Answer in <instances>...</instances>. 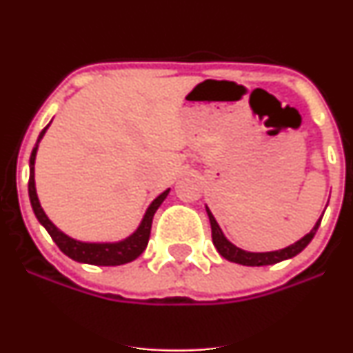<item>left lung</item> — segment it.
Segmentation results:
<instances>
[{
    "mask_svg": "<svg viewBox=\"0 0 353 353\" xmlns=\"http://www.w3.org/2000/svg\"><path fill=\"white\" fill-rule=\"evenodd\" d=\"M205 210H208V216L210 221V229H212V242H214V245H216L217 252L230 262H236V264H241V265H250V267L272 265V264H277V262L287 261V259H292L297 254H301L302 250L310 244L312 239H314L315 232H317V229L320 225V221H322V217H323V214H322L319 221L315 222L314 229H312L307 236H303L301 241H297L292 245L285 247V249L274 250V252H247V250L239 249V247H236L232 242H229L228 239H225L224 234H222L221 228H219L217 221L214 219L212 212H210L209 208H205Z\"/></svg>",
    "mask_w": 353,
    "mask_h": 353,
    "instance_id": "1",
    "label": "left lung"
}]
</instances>
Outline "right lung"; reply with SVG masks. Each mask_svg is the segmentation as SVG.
<instances>
[{
    "mask_svg": "<svg viewBox=\"0 0 353 353\" xmlns=\"http://www.w3.org/2000/svg\"><path fill=\"white\" fill-rule=\"evenodd\" d=\"M50 128V124L43 129L41 134H39L36 145L33 148L30 157V181H28V194H30L31 208L34 210V216L39 221V224L44 225V229L48 230L52 241L56 242V245L59 247L61 252H64L68 257H71L72 261L83 262V264H91V265H123L128 262H132L134 259L139 257L144 252V249L148 247L149 236H151V225H152V217L156 214V210L159 209V205L163 204V201L168 197L169 189L164 190L161 196H157L156 199L151 202L148 210H145L143 222L139 224V228L132 236L121 242H106V244H92V242H81L76 239H71L64 232L56 228L54 224L48 219L46 214L41 208L38 201V194H36L34 188V159H36V151H38L39 141L43 139L44 132Z\"/></svg>",
    "mask_w": 353,
    "mask_h": 353,
    "instance_id": "right-lung-1",
    "label": "right lung"
}]
</instances>
